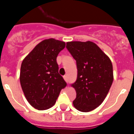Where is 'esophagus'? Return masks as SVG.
Listing matches in <instances>:
<instances>
[{
    "mask_svg": "<svg viewBox=\"0 0 134 134\" xmlns=\"http://www.w3.org/2000/svg\"><path fill=\"white\" fill-rule=\"evenodd\" d=\"M64 80H66V82H68V76H67V75L64 76Z\"/></svg>",
    "mask_w": 134,
    "mask_h": 134,
    "instance_id": "34e87169",
    "label": "esophagus"
}]
</instances>
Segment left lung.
<instances>
[{"mask_svg":"<svg viewBox=\"0 0 134 134\" xmlns=\"http://www.w3.org/2000/svg\"><path fill=\"white\" fill-rule=\"evenodd\" d=\"M66 48L76 60L77 79L71 86L75 89L74 107L82 112L93 111L102 103L113 80L111 60L91 41H71Z\"/></svg>","mask_w":134,"mask_h":134,"instance_id":"left-lung-1","label":"left lung"}]
</instances>
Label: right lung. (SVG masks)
I'll return each mask as SVG.
<instances>
[{
    "label": "right lung",
    "mask_w": 134,
    "mask_h": 134,
    "mask_svg": "<svg viewBox=\"0 0 134 134\" xmlns=\"http://www.w3.org/2000/svg\"><path fill=\"white\" fill-rule=\"evenodd\" d=\"M65 42L48 39L40 42L21 64L20 82L28 102L36 109L46 110L55 104L67 83L58 72L56 58Z\"/></svg>",
    "instance_id": "1"
}]
</instances>
